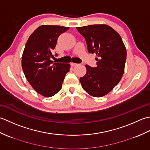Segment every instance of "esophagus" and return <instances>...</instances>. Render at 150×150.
<instances>
[{"instance_id": "obj_1", "label": "esophagus", "mask_w": 150, "mask_h": 150, "mask_svg": "<svg viewBox=\"0 0 150 150\" xmlns=\"http://www.w3.org/2000/svg\"><path fill=\"white\" fill-rule=\"evenodd\" d=\"M71 65L72 67H76V66H77L78 64V63H71Z\"/></svg>"}]
</instances>
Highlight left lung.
I'll return each instance as SVG.
<instances>
[{
  "mask_svg": "<svg viewBox=\"0 0 150 150\" xmlns=\"http://www.w3.org/2000/svg\"><path fill=\"white\" fill-rule=\"evenodd\" d=\"M86 41L89 53L96 54V67L85 65L81 86L94 97H102L117 85L123 76L127 52L120 35L106 24L77 27Z\"/></svg>",
  "mask_w": 150,
  "mask_h": 150,
  "instance_id": "obj_1",
  "label": "left lung"
}]
</instances>
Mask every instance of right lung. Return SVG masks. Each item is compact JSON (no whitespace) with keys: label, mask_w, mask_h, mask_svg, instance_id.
I'll return each instance as SVG.
<instances>
[{"label":"right lung","mask_w":150,"mask_h":150,"mask_svg":"<svg viewBox=\"0 0 150 150\" xmlns=\"http://www.w3.org/2000/svg\"><path fill=\"white\" fill-rule=\"evenodd\" d=\"M69 27L42 25L29 37L22 56V68L26 78L34 90L45 97L59 92L65 74L69 71L68 63H53L52 54L57 39ZM57 54H56V56Z\"/></svg>","instance_id":"1"}]
</instances>
